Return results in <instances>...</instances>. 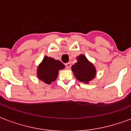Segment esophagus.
I'll list each match as a JSON object with an SVG mask.
<instances>
[{
  "mask_svg": "<svg viewBox=\"0 0 131 131\" xmlns=\"http://www.w3.org/2000/svg\"><path fill=\"white\" fill-rule=\"evenodd\" d=\"M65 66H66V67H67V69H69L70 67H71V63H70V62H68V63L65 64Z\"/></svg>",
  "mask_w": 131,
  "mask_h": 131,
  "instance_id": "1",
  "label": "esophagus"
}]
</instances>
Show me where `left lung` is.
I'll return each mask as SVG.
<instances>
[{"label":"left lung","mask_w":131,"mask_h":131,"mask_svg":"<svg viewBox=\"0 0 131 131\" xmlns=\"http://www.w3.org/2000/svg\"><path fill=\"white\" fill-rule=\"evenodd\" d=\"M77 62L72 65L71 70L75 78L84 84H89L96 75V70L86 56L80 54L76 58Z\"/></svg>","instance_id":"1"}]
</instances>
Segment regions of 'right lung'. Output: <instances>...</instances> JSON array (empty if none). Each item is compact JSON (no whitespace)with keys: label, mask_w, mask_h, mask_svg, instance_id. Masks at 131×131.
<instances>
[{"label":"right lung","mask_w":131,"mask_h":131,"mask_svg":"<svg viewBox=\"0 0 131 131\" xmlns=\"http://www.w3.org/2000/svg\"><path fill=\"white\" fill-rule=\"evenodd\" d=\"M64 67L65 66L60 60L45 56L37 67V76L45 84H51L57 79L58 71Z\"/></svg>","instance_id":"add662e5"}]
</instances>
